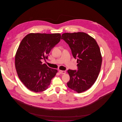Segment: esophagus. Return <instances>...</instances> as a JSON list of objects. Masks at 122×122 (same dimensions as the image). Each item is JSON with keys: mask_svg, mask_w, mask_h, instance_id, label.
Instances as JSON below:
<instances>
[{"mask_svg": "<svg viewBox=\"0 0 122 122\" xmlns=\"http://www.w3.org/2000/svg\"><path fill=\"white\" fill-rule=\"evenodd\" d=\"M59 72L60 73V74H65V73H66V71H65L60 70V71H59Z\"/></svg>", "mask_w": 122, "mask_h": 122, "instance_id": "1", "label": "esophagus"}]
</instances>
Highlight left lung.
I'll return each mask as SVG.
<instances>
[{
  "label": "left lung",
  "mask_w": 122,
  "mask_h": 122,
  "mask_svg": "<svg viewBox=\"0 0 122 122\" xmlns=\"http://www.w3.org/2000/svg\"><path fill=\"white\" fill-rule=\"evenodd\" d=\"M63 39L68 44L72 55L77 59V70H68L69 88L78 93L84 92L94 84L102 63L100 47L96 40L83 32L64 33Z\"/></svg>",
  "instance_id": "1"
}]
</instances>
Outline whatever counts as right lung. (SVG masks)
Returning <instances> with one entry per match:
<instances>
[{
	"instance_id": "obj_1",
	"label": "right lung",
	"mask_w": 122,
	"mask_h": 122,
	"mask_svg": "<svg viewBox=\"0 0 122 122\" xmlns=\"http://www.w3.org/2000/svg\"><path fill=\"white\" fill-rule=\"evenodd\" d=\"M60 34L31 33L21 40L15 55V67L18 76L28 89L35 92L46 90L57 72L42 60L60 41Z\"/></svg>"
}]
</instances>
